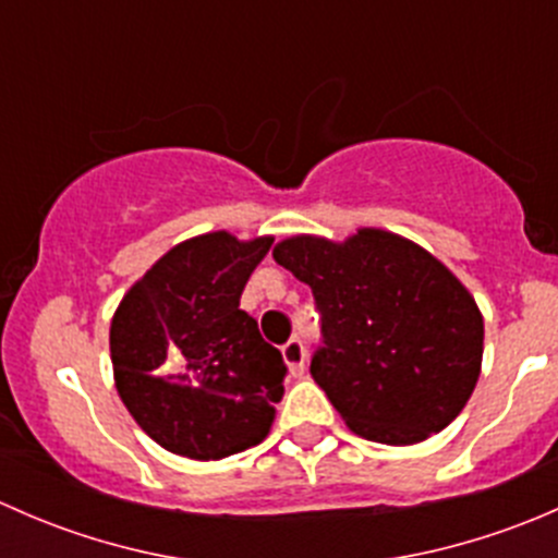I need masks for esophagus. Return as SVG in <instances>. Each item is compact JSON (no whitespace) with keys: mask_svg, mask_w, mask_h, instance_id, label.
I'll return each instance as SVG.
<instances>
[{"mask_svg":"<svg viewBox=\"0 0 558 558\" xmlns=\"http://www.w3.org/2000/svg\"><path fill=\"white\" fill-rule=\"evenodd\" d=\"M283 362L289 364L291 375L305 373V345H302L300 337H291L283 345Z\"/></svg>","mask_w":558,"mask_h":558,"instance_id":"obj_1","label":"esophagus"}]
</instances>
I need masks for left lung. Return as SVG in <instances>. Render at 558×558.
Masks as SVG:
<instances>
[{
	"label": "left lung",
	"mask_w": 558,
	"mask_h": 558,
	"mask_svg": "<svg viewBox=\"0 0 558 558\" xmlns=\"http://www.w3.org/2000/svg\"><path fill=\"white\" fill-rule=\"evenodd\" d=\"M272 256L313 289L311 375L351 432L413 446L461 413L481 375L483 315L446 264L384 229L345 243L296 234Z\"/></svg>",
	"instance_id": "8db88e82"
}]
</instances>
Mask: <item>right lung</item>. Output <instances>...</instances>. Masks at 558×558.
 Instances as JSON below:
<instances>
[{"label":"right lung","instance_id":"1","mask_svg":"<svg viewBox=\"0 0 558 558\" xmlns=\"http://www.w3.org/2000/svg\"><path fill=\"white\" fill-rule=\"evenodd\" d=\"M272 238L229 232L167 251L118 305L110 324L116 388L161 448L210 461L267 437L286 364L240 296Z\"/></svg>","mask_w":558,"mask_h":558}]
</instances>
